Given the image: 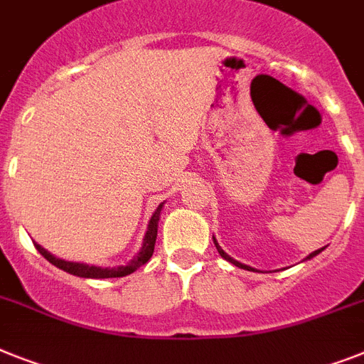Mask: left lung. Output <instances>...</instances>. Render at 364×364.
<instances>
[{
  "instance_id": "left-lung-1",
  "label": "left lung",
  "mask_w": 364,
  "mask_h": 364,
  "mask_svg": "<svg viewBox=\"0 0 364 364\" xmlns=\"http://www.w3.org/2000/svg\"><path fill=\"white\" fill-rule=\"evenodd\" d=\"M214 243H215V247H218L219 255H221V257H223V258H225V260H229V262H230V264H234V266H238V268H243V269H253V268H249V266H245V264H242V262H238V260H234V258H230V257H229V255L225 253L223 249L219 247V245H218V242H215V238H214ZM322 251H323V247H322V249H318V251H314V253H311V255H309V257H307V258H312V257H316V255H318V253H322Z\"/></svg>"
}]
</instances>
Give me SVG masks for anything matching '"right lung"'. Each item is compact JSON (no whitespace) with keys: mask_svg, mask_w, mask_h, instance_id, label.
<instances>
[{"mask_svg":"<svg viewBox=\"0 0 364 364\" xmlns=\"http://www.w3.org/2000/svg\"><path fill=\"white\" fill-rule=\"evenodd\" d=\"M160 204L158 208H156L154 215L150 219L149 223V230L145 234V242H143V247H141L139 255L134 257V260L126 264V266H119V268H96V266H87V264H80V262H67V260H61V258L53 257L52 253H48L46 249L41 247L38 243H35V247H37L38 253L42 257L46 258L48 262H52L53 266H57L63 272L70 273V275H77V277H85V279H109V277H124V275H130L134 273L135 269L141 268L143 264H146L154 253V243H156V236H158V219H160V212H161Z\"/></svg>","mask_w":364,"mask_h":364,"instance_id":"1","label":"right lung"}]
</instances>
